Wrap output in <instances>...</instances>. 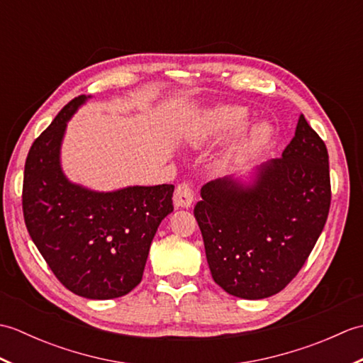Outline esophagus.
I'll return each instance as SVG.
<instances>
[{"label":"esophagus","instance_id":"esophagus-1","mask_svg":"<svg viewBox=\"0 0 363 363\" xmlns=\"http://www.w3.org/2000/svg\"><path fill=\"white\" fill-rule=\"evenodd\" d=\"M173 203L176 209H189L194 203V190L189 186V184H179L177 186L176 191H174V198H173Z\"/></svg>","mask_w":363,"mask_h":363}]
</instances>
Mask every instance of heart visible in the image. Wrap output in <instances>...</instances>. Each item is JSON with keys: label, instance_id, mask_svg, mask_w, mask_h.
Listing matches in <instances>:
<instances>
[{"label": "heart", "instance_id": "obj_1", "mask_svg": "<svg viewBox=\"0 0 363 363\" xmlns=\"http://www.w3.org/2000/svg\"><path fill=\"white\" fill-rule=\"evenodd\" d=\"M248 118L250 113L245 107L229 104L213 106L195 120L190 129V142L198 146L220 143L240 130L248 123ZM272 137L273 128L268 123L254 121L235 135L228 150V159L230 162H243L250 159L264 148L272 140Z\"/></svg>", "mask_w": 363, "mask_h": 363}]
</instances>
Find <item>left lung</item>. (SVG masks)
<instances>
[{
  "instance_id": "obj_1",
  "label": "left lung",
  "mask_w": 363,
  "mask_h": 363,
  "mask_svg": "<svg viewBox=\"0 0 363 363\" xmlns=\"http://www.w3.org/2000/svg\"><path fill=\"white\" fill-rule=\"evenodd\" d=\"M195 218L213 281L229 295L279 293L309 257L330 206L325 142L299 115L279 159L207 182Z\"/></svg>"
}]
</instances>
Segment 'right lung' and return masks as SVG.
Returning a JSON list of instances; mask_svg holds the SVG:
<instances>
[{"mask_svg":"<svg viewBox=\"0 0 363 363\" xmlns=\"http://www.w3.org/2000/svg\"><path fill=\"white\" fill-rule=\"evenodd\" d=\"M90 98L68 103L30 146L23 215L37 250L68 290L112 299L140 284L156 230L173 212L174 186L98 191L68 179L60 159L67 125Z\"/></svg>","mask_w":363,"mask_h":363,"instance_id":"add662e5","label":"right lung"}]
</instances>
